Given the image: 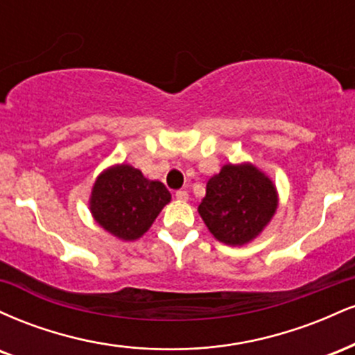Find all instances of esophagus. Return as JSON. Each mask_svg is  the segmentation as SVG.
I'll return each instance as SVG.
<instances>
[{
    "instance_id": "34e87169",
    "label": "esophagus",
    "mask_w": 355,
    "mask_h": 355,
    "mask_svg": "<svg viewBox=\"0 0 355 355\" xmlns=\"http://www.w3.org/2000/svg\"><path fill=\"white\" fill-rule=\"evenodd\" d=\"M175 197H177V200H180V202H187V200H189V193H187L185 190L175 191Z\"/></svg>"
}]
</instances>
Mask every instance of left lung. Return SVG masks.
Instances as JSON below:
<instances>
[{
    "label": "left lung",
    "mask_w": 355,
    "mask_h": 355,
    "mask_svg": "<svg viewBox=\"0 0 355 355\" xmlns=\"http://www.w3.org/2000/svg\"><path fill=\"white\" fill-rule=\"evenodd\" d=\"M275 185L252 164L223 165L207 182L198 214L215 239L227 245H245L274 217Z\"/></svg>",
    "instance_id": "obj_1"
}]
</instances>
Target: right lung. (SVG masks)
Returning a JSON list of instances; mask_svg holds the SVG:
<instances>
[{
    "instance_id": "obj_1",
    "label": "right lung",
    "mask_w": 355,
    "mask_h": 355,
    "mask_svg": "<svg viewBox=\"0 0 355 355\" xmlns=\"http://www.w3.org/2000/svg\"><path fill=\"white\" fill-rule=\"evenodd\" d=\"M172 195L132 165L110 166L93 185L89 210L98 225L121 240H137L152 227Z\"/></svg>"
}]
</instances>
